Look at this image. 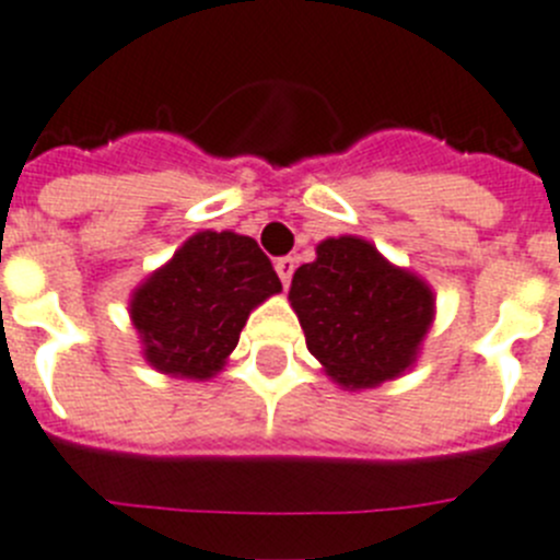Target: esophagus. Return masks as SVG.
<instances>
[{
    "instance_id": "1",
    "label": "esophagus",
    "mask_w": 560,
    "mask_h": 560,
    "mask_svg": "<svg viewBox=\"0 0 560 560\" xmlns=\"http://www.w3.org/2000/svg\"><path fill=\"white\" fill-rule=\"evenodd\" d=\"M276 273H279L281 284L290 287L292 273H295V259H292V256H281V259H276Z\"/></svg>"
}]
</instances>
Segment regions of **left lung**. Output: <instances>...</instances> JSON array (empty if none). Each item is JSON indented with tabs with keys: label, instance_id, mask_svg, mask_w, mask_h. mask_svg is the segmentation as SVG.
I'll return each mask as SVG.
<instances>
[{
	"label": "left lung",
	"instance_id": "8db88e82",
	"mask_svg": "<svg viewBox=\"0 0 560 560\" xmlns=\"http://www.w3.org/2000/svg\"><path fill=\"white\" fill-rule=\"evenodd\" d=\"M315 254L290 287L310 354L346 390L405 374L435 317L430 284L360 236H329Z\"/></svg>",
	"mask_w": 560,
	"mask_h": 560
}]
</instances>
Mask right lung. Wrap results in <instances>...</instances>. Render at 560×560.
<instances>
[{
	"instance_id": "add662e5",
	"label": "right lung",
	"mask_w": 560,
	"mask_h": 560,
	"mask_svg": "<svg viewBox=\"0 0 560 560\" xmlns=\"http://www.w3.org/2000/svg\"><path fill=\"white\" fill-rule=\"evenodd\" d=\"M281 290L256 240L198 231L130 295L142 354L155 371L211 380L240 342L250 312Z\"/></svg>"
}]
</instances>
